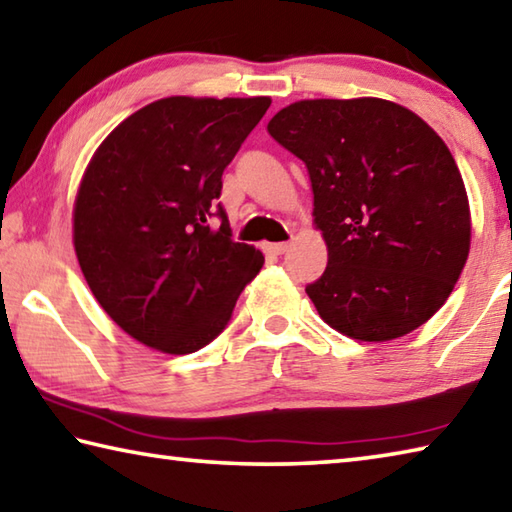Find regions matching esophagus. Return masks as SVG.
I'll list each match as a JSON object with an SVG mask.
<instances>
[{
    "label": "esophagus",
    "instance_id": "esophagus-1",
    "mask_svg": "<svg viewBox=\"0 0 512 512\" xmlns=\"http://www.w3.org/2000/svg\"><path fill=\"white\" fill-rule=\"evenodd\" d=\"M286 248H288L286 241H280V244H264V250L268 255H282L286 253Z\"/></svg>",
    "mask_w": 512,
    "mask_h": 512
}]
</instances>
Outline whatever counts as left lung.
Returning a JSON list of instances; mask_svg holds the SVG:
<instances>
[{"label": "left lung", "instance_id": "8db88e82", "mask_svg": "<svg viewBox=\"0 0 512 512\" xmlns=\"http://www.w3.org/2000/svg\"><path fill=\"white\" fill-rule=\"evenodd\" d=\"M268 134L309 170L329 250L322 277L306 286L320 318L365 342L430 320L470 250L466 185L441 136L380 98L293 102Z\"/></svg>", "mask_w": 512, "mask_h": 512}]
</instances>
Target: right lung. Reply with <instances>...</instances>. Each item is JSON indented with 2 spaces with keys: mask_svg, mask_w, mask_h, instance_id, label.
Returning <instances> with one entry per match:
<instances>
[{
  "mask_svg": "<svg viewBox=\"0 0 512 512\" xmlns=\"http://www.w3.org/2000/svg\"><path fill=\"white\" fill-rule=\"evenodd\" d=\"M271 98L156 100L96 150L73 208L82 275L120 329L163 353L199 351L230 322L264 255L232 241L221 174ZM219 218V227L209 224Z\"/></svg>",
  "mask_w": 512,
  "mask_h": 512,
  "instance_id": "right-lung-1",
  "label": "right lung"
}]
</instances>
